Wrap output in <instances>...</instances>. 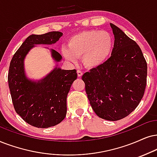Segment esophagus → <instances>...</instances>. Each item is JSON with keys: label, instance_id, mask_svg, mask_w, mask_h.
<instances>
[{"label": "esophagus", "instance_id": "obj_1", "mask_svg": "<svg viewBox=\"0 0 157 157\" xmlns=\"http://www.w3.org/2000/svg\"><path fill=\"white\" fill-rule=\"evenodd\" d=\"M77 76H78L79 77H82V75H83V72H82V71H80V70H77Z\"/></svg>", "mask_w": 157, "mask_h": 157}]
</instances>
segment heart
I'll list each match as a JSON object with an SVG mask.
<instances>
[{
	"instance_id": "1",
	"label": "heart",
	"mask_w": 157,
	"mask_h": 157,
	"mask_svg": "<svg viewBox=\"0 0 157 157\" xmlns=\"http://www.w3.org/2000/svg\"><path fill=\"white\" fill-rule=\"evenodd\" d=\"M113 48L114 39L109 33L92 29L82 31L71 37L67 48L63 49L62 53L71 62L82 57V62L86 68L95 69L108 60Z\"/></svg>"
}]
</instances>
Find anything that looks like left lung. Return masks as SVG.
<instances>
[{"label":"left lung","mask_w":157,"mask_h":157,"mask_svg":"<svg viewBox=\"0 0 157 157\" xmlns=\"http://www.w3.org/2000/svg\"><path fill=\"white\" fill-rule=\"evenodd\" d=\"M114 44L104 64L82 75L91 107L99 117L124 118L136 109L146 86L147 64L139 45L111 23Z\"/></svg>","instance_id":"1"}]
</instances>
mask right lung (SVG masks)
<instances>
[{
	"label": "right lung",
	"mask_w": 157,
	"mask_h": 157,
	"mask_svg": "<svg viewBox=\"0 0 157 157\" xmlns=\"http://www.w3.org/2000/svg\"><path fill=\"white\" fill-rule=\"evenodd\" d=\"M62 35L56 31L29 35L10 63L8 82L14 109L23 120L38 128L55 126L65 118L67 94L77 79V71L56 67L42 80L35 82L26 77L24 60L34 45L53 44ZM51 51L56 61L61 60L60 53L53 49Z\"/></svg>",
	"instance_id": "1"
}]
</instances>
